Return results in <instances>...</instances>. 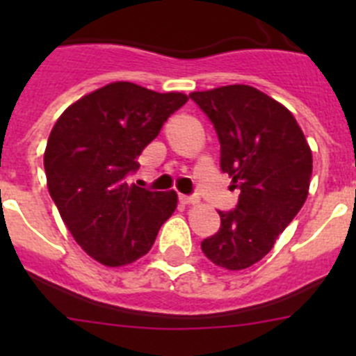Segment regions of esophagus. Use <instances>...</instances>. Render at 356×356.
<instances>
[{"label": "esophagus", "mask_w": 356, "mask_h": 356, "mask_svg": "<svg viewBox=\"0 0 356 356\" xmlns=\"http://www.w3.org/2000/svg\"><path fill=\"white\" fill-rule=\"evenodd\" d=\"M180 200L184 201V203H187V205H196V203H200V196H197V194H191V196H180Z\"/></svg>", "instance_id": "34e87169"}]
</instances>
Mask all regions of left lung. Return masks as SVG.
<instances>
[{"label":"left lung","mask_w":356,"mask_h":356,"mask_svg":"<svg viewBox=\"0 0 356 356\" xmlns=\"http://www.w3.org/2000/svg\"><path fill=\"white\" fill-rule=\"evenodd\" d=\"M213 124L221 171L238 188V203L222 212L221 228L201 242L207 259L229 271L262 260L303 207L312 151L294 115L250 85L188 94Z\"/></svg>","instance_id":"obj_1"}]
</instances>
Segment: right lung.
<instances>
[{"label":"right lung","mask_w":356,"mask_h":356,"mask_svg":"<svg viewBox=\"0 0 356 356\" xmlns=\"http://www.w3.org/2000/svg\"><path fill=\"white\" fill-rule=\"evenodd\" d=\"M185 102L181 92L115 81L78 99L55 122L44 153L49 194L74 241L103 266L144 257L175 212V191H149L128 178Z\"/></svg>","instance_id":"add662e5"}]
</instances>
